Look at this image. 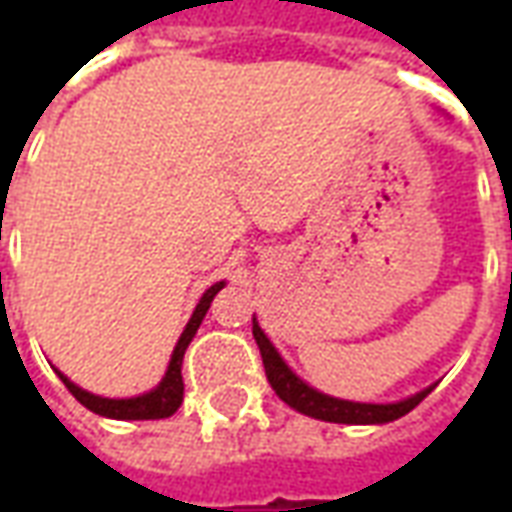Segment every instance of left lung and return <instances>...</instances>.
Listing matches in <instances>:
<instances>
[{
	"label": "left lung",
	"mask_w": 512,
	"mask_h": 512,
	"mask_svg": "<svg viewBox=\"0 0 512 512\" xmlns=\"http://www.w3.org/2000/svg\"><path fill=\"white\" fill-rule=\"evenodd\" d=\"M252 334L255 343L263 356V367H266V378L271 389L277 392L279 400H285L290 408H296L307 417L323 419V422H345V425H378V422H392V419L403 417L411 408H417L425 397L430 395V389L419 392V395L400 400V403H386V406H376V403H351V400H337L307 386L296 373L290 370L282 356L274 351V345L268 343V337L260 332V326L252 321Z\"/></svg>",
	"instance_id": "left-lung-1"
}]
</instances>
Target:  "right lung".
Masks as SVG:
<instances>
[{"mask_svg": "<svg viewBox=\"0 0 512 512\" xmlns=\"http://www.w3.org/2000/svg\"><path fill=\"white\" fill-rule=\"evenodd\" d=\"M224 288V282H216L213 288L205 290V296L197 304V310L191 315V321L186 323V329L180 334L178 345H175V351H172V359H169L167 367V376L164 381L153 389V392H147V395L139 397H128V400H109V397H98L90 395V392H84L76 384H71L68 378L62 376V384L68 386V392H71L82 406H87L95 414H101V417L109 419H164L172 417L175 411L183 403V376H180V367H183V354H186V348H189L191 337L197 334L200 329L202 318H205V312L211 307L213 296Z\"/></svg>", "mask_w": 512, "mask_h": 512, "instance_id": "right-lung-1", "label": "right lung"}]
</instances>
